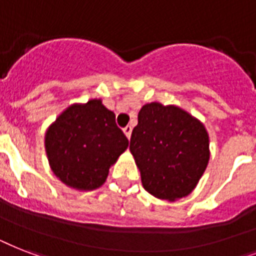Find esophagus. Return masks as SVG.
Returning a JSON list of instances; mask_svg holds the SVG:
<instances>
[{"instance_id": "esophagus-1", "label": "esophagus", "mask_w": 256, "mask_h": 256, "mask_svg": "<svg viewBox=\"0 0 256 256\" xmlns=\"http://www.w3.org/2000/svg\"><path fill=\"white\" fill-rule=\"evenodd\" d=\"M132 126H126V128H124V132L126 134V136H128V140H130V136H132Z\"/></svg>"}]
</instances>
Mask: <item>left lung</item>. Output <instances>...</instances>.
<instances>
[{"label": "left lung", "mask_w": 256, "mask_h": 256, "mask_svg": "<svg viewBox=\"0 0 256 256\" xmlns=\"http://www.w3.org/2000/svg\"><path fill=\"white\" fill-rule=\"evenodd\" d=\"M130 152L144 190L168 200L190 194L210 158L204 126L182 108L158 102L140 108Z\"/></svg>", "instance_id": "1"}]
</instances>
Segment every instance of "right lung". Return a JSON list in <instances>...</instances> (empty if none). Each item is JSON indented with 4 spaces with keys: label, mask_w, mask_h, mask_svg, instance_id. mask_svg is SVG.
<instances>
[{
    "label": "right lung",
    "mask_w": 256,
    "mask_h": 256,
    "mask_svg": "<svg viewBox=\"0 0 256 256\" xmlns=\"http://www.w3.org/2000/svg\"><path fill=\"white\" fill-rule=\"evenodd\" d=\"M45 146L52 170L62 182L94 190L106 180L128 140L116 126V114L92 100L66 108L46 132Z\"/></svg>",
    "instance_id": "obj_1"
}]
</instances>
